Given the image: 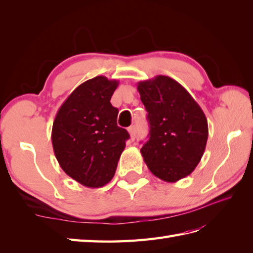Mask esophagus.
<instances>
[{"instance_id": "obj_1", "label": "esophagus", "mask_w": 253, "mask_h": 253, "mask_svg": "<svg viewBox=\"0 0 253 253\" xmlns=\"http://www.w3.org/2000/svg\"><path fill=\"white\" fill-rule=\"evenodd\" d=\"M128 132H129L131 140H135V138H136V126H130L129 128H128Z\"/></svg>"}]
</instances>
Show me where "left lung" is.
<instances>
[{
	"mask_svg": "<svg viewBox=\"0 0 253 253\" xmlns=\"http://www.w3.org/2000/svg\"><path fill=\"white\" fill-rule=\"evenodd\" d=\"M137 89L150 125L149 140L140 150L144 162L164 181L185 178L206 150V115L189 92L170 77L160 75L138 83Z\"/></svg>",
	"mask_w": 253,
	"mask_h": 253,
	"instance_id": "left-lung-1",
	"label": "left lung"
}]
</instances>
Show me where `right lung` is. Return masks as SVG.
<instances>
[{"mask_svg":"<svg viewBox=\"0 0 253 253\" xmlns=\"http://www.w3.org/2000/svg\"><path fill=\"white\" fill-rule=\"evenodd\" d=\"M117 80L96 76L75 89L58 110L52 144L62 169L85 187L106 185L129 139L117 126L118 110L111 104Z\"/></svg>","mask_w":253,"mask_h":253,"instance_id":"obj_1","label":"right lung"}]
</instances>
